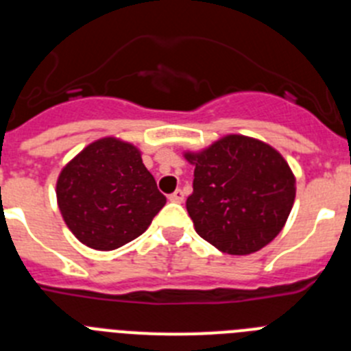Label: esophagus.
I'll return each instance as SVG.
<instances>
[{
  "label": "esophagus",
  "mask_w": 351,
  "mask_h": 351,
  "mask_svg": "<svg viewBox=\"0 0 351 351\" xmlns=\"http://www.w3.org/2000/svg\"><path fill=\"white\" fill-rule=\"evenodd\" d=\"M169 200L170 202H182V200H184V193H182L181 190H176L173 191L172 195H169Z\"/></svg>",
  "instance_id": "34e87169"
}]
</instances>
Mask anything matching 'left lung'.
I'll return each mask as SVG.
<instances>
[{
  "instance_id": "8db88e82",
  "label": "left lung",
  "mask_w": 351,
  "mask_h": 351,
  "mask_svg": "<svg viewBox=\"0 0 351 351\" xmlns=\"http://www.w3.org/2000/svg\"><path fill=\"white\" fill-rule=\"evenodd\" d=\"M184 156L195 165L186 209L200 237L228 255H250L280 234L295 200V178L276 149L228 135Z\"/></svg>"
}]
</instances>
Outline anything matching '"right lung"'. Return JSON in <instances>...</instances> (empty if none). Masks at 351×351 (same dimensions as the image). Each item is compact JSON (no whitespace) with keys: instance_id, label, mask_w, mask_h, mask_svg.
Returning a JSON list of instances; mask_svg holds the SVG:
<instances>
[{"instance_id":"1","label":"right lung","mask_w":351,"mask_h":351,"mask_svg":"<svg viewBox=\"0 0 351 351\" xmlns=\"http://www.w3.org/2000/svg\"><path fill=\"white\" fill-rule=\"evenodd\" d=\"M56 195L68 228L100 251L117 250L144 234L167 202L141 151L114 137L82 149L61 170Z\"/></svg>"}]
</instances>
